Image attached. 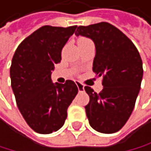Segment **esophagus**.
<instances>
[{"label":"esophagus","instance_id":"34e87169","mask_svg":"<svg viewBox=\"0 0 151 151\" xmlns=\"http://www.w3.org/2000/svg\"><path fill=\"white\" fill-rule=\"evenodd\" d=\"M76 86H77V88H78V91H84V88H85V86L80 83V82H76Z\"/></svg>","mask_w":151,"mask_h":151}]
</instances>
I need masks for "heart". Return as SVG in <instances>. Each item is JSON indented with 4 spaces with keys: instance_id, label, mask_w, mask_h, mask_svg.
I'll return each mask as SVG.
<instances>
[{
    "instance_id": "heart-1",
    "label": "heart",
    "mask_w": 151,
    "mask_h": 151,
    "mask_svg": "<svg viewBox=\"0 0 151 151\" xmlns=\"http://www.w3.org/2000/svg\"><path fill=\"white\" fill-rule=\"evenodd\" d=\"M81 39H85V38H81Z\"/></svg>"
}]
</instances>
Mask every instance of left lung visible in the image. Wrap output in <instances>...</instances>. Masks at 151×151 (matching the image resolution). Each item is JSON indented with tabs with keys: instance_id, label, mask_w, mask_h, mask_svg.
I'll use <instances>...</instances> for the list:
<instances>
[{
	"instance_id": "obj_1",
	"label": "left lung",
	"mask_w": 151,
	"mask_h": 151,
	"mask_svg": "<svg viewBox=\"0 0 151 151\" xmlns=\"http://www.w3.org/2000/svg\"><path fill=\"white\" fill-rule=\"evenodd\" d=\"M75 35L93 41L92 70L103 77L99 93L85 87L89 96L85 106L89 125L100 133H115L128 120L139 94L144 73L141 56L133 42L109 23L80 26Z\"/></svg>"
}]
</instances>
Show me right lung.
<instances>
[{
    "label": "right lung",
    "mask_w": 151,
    "mask_h": 151,
    "mask_svg": "<svg viewBox=\"0 0 151 151\" xmlns=\"http://www.w3.org/2000/svg\"><path fill=\"white\" fill-rule=\"evenodd\" d=\"M76 28L43 26L23 40L12 58L11 88L18 109L28 125L39 134L62 128L68 106L78 93L73 81L54 84L51 79Z\"/></svg>",
    "instance_id": "right-lung-1"
}]
</instances>
